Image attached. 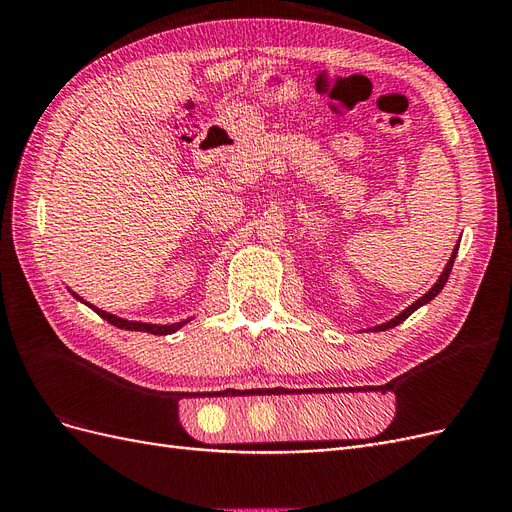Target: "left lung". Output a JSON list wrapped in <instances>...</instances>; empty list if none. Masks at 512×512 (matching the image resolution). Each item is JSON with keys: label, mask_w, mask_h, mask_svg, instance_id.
Listing matches in <instances>:
<instances>
[{"label": "left lung", "mask_w": 512, "mask_h": 512, "mask_svg": "<svg viewBox=\"0 0 512 512\" xmlns=\"http://www.w3.org/2000/svg\"><path fill=\"white\" fill-rule=\"evenodd\" d=\"M457 250H459V245L455 247V252H453V256H451V260H448L446 262V267H444V271H442V275H440V280L436 282V284H433V288L427 292V294H423V297L421 299H418V301H414L410 307H406L404 309V312H401L399 316H395L393 320H389V322H384V324H378V327H374V329H371V331H386V329H393V327H397V324L399 322H404L412 312H416V309L418 307H421V305H425V303H429L433 297H436V294L444 288V284L448 282V275H451V271H453V262H455V256H457Z\"/></svg>", "instance_id": "left-lung-1"}]
</instances>
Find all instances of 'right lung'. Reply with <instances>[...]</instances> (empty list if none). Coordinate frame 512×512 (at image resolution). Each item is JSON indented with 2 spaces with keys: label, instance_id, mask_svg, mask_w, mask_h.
<instances>
[{
  "label": "right lung",
  "instance_id": "add662e5",
  "mask_svg": "<svg viewBox=\"0 0 512 512\" xmlns=\"http://www.w3.org/2000/svg\"><path fill=\"white\" fill-rule=\"evenodd\" d=\"M74 294V292H72ZM76 299H81L79 294H74ZM83 303H87V301H83ZM89 305V303H87ZM91 309H94V312L100 316V318H104V320H108L111 324H115L117 329H126V331H143V333H151V335H170V333H175V331H179L185 322L188 320H183V322H175V324H147V322H134V320H123V318H117V316H113V314H108V312H102V309H98L96 305H89Z\"/></svg>",
  "mask_w": 512,
  "mask_h": 512
}]
</instances>
